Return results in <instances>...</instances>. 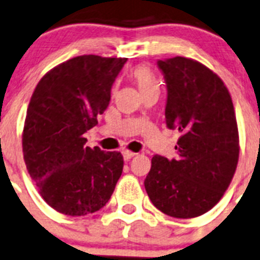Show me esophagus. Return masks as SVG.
Returning a JSON list of instances; mask_svg holds the SVG:
<instances>
[{
  "label": "esophagus",
  "mask_w": 260,
  "mask_h": 260,
  "mask_svg": "<svg viewBox=\"0 0 260 260\" xmlns=\"http://www.w3.org/2000/svg\"><path fill=\"white\" fill-rule=\"evenodd\" d=\"M121 153H123V157H124V160H125V161L131 160V158H132V157L136 154L135 152H131V150H126V149H124Z\"/></svg>",
  "instance_id": "esophagus-1"
}]
</instances>
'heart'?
I'll return each mask as SVG.
<instances>
[{"label":"heart","mask_w":260,"mask_h":260,"mask_svg":"<svg viewBox=\"0 0 260 260\" xmlns=\"http://www.w3.org/2000/svg\"><path fill=\"white\" fill-rule=\"evenodd\" d=\"M132 78L136 82L137 87L141 93L147 92H160V83L156 78L154 73L148 66H137L132 71Z\"/></svg>","instance_id":"b5f03b06"}]
</instances>
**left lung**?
Returning a JSON list of instances; mask_svg holds the SVG:
<instances>
[{
	"mask_svg": "<svg viewBox=\"0 0 260 260\" xmlns=\"http://www.w3.org/2000/svg\"><path fill=\"white\" fill-rule=\"evenodd\" d=\"M167 83L165 120L178 129L177 158L153 156L144 186L164 214L194 218L219 202L239 157L237 119L222 79L184 56L157 60Z\"/></svg>",
	"mask_w": 260,
	"mask_h": 260,
	"instance_id": "1",
	"label": "left lung"
}]
</instances>
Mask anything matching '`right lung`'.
Segmentation results:
<instances>
[{
    "instance_id": "right-lung-1",
    "label": "right lung",
    "mask_w": 260,
    "mask_h": 260,
    "mask_svg": "<svg viewBox=\"0 0 260 260\" xmlns=\"http://www.w3.org/2000/svg\"><path fill=\"white\" fill-rule=\"evenodd\" d=\"M125 62L75 56L46 74L32 92L23 126V158L39 194L62 214L80 217L100 210L121 176V153L86 147L84 134L107 110Z\"/></svg>"
}]
</instances>
